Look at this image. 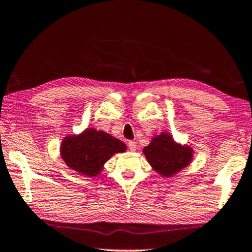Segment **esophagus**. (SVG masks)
I'll use <instances>...</instances> for the list:
<instances>
[{
    "label": "esophagus",
    "mask_w": 252,
    "mask_h": 252,
    "mask_svg": "<svg viewBox=\"0 0 252 252\" xmlns=\"http://www.w3.org/2000/svg\"><path fill=\"white\" fill-rule=\"evenodd\" d=\"M128 148H129V150L130 151H136V143H135L134 141H129L128 142Z\"/></svg>",
    "instance_id": "34e87169"
}]
</instances>
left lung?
<instances>
[{
	"label": "left lung",
	"instance_id": "1",
	"mask_svg": "<svg viewBox=\"0 0 252 252\" xmlns=\"http://www.w3.org/2000/svg\"><path fill=\"white\" fill-rule=\"evenodd\" d=\"M142 151L151 168L166 178L173 177L187 168L194 157L192 145L176 142L171 133L167 130L153 135L150 144L144 147Z\"/></svg>",
	"mask_w": 252,
	"mask_h": 252
}]
</instances>
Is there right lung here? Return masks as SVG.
<instances>
[{"mask_svg":"<svg viewBox=\"0 0 252 252\" xmlns=\"http://www.w3.org/2000/svg\"><path fill=\"white\" fill-rule=\"evenodd\" d=\"M127 145L104 130L87 127L79 134H68L60 144V156L68 168L84 177H96L105 162L116 153H124Z\"/></svg>","mask_w":252,"mask_h":252,"instance_id":"1","label":"right lung"}]
</instances>
